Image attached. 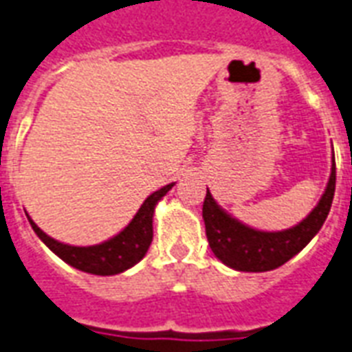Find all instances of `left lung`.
Returning a JSON list of instances; mask_svg holds the SVG:
<instances>
[{
    "label": "left lung",
    "mask_w": 352,
    "mask_h": 352,
    "mask_svg": "<svg viewBox=\"0 0 352 352\" xmlns=\"http://www.w3.org/2000/svg\"><path fill=\"white\" fill-rule=\"evenodd\" d=\"M336 190V162H332L329 186L308 218L285 231H257L226 214L207 190L203 201L205 233L214 256L231 269L242 272H265L282 267L308 244L329 216Z\"/></svg>",
    "instance_id": "obj_1"
}]
</instances>
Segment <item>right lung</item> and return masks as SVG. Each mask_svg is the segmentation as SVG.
Wrapping results in <instances>:
<instances>
[{"label": "right lung", "mask_w": 352, "mask_h": 352, "mask_svg": "<svg viewBox=\"0 0 352 352\" xmlns=\"http://www.w3.org/2000/svg\"><path fill=\"white\" fill-rule=\"evenodd\" d=\"M173 184H168L164 188L156 190L155 194H151L143 201L142 209L138 210V214L132 218V222L126 228L116 235L110 241L96 244V246H69L63 242L54 241L44 231L37 228V223L30 218V223L33 231L41 236V241L48 248L69 263L70 267H74L83 272L98 276H111L119 274L123 270L134 267L143 256L147 254V250L153 241V214H155V205L158 199H162Z\"/></svg>", "instance_id": "right-lung-1"}]
</instances>
